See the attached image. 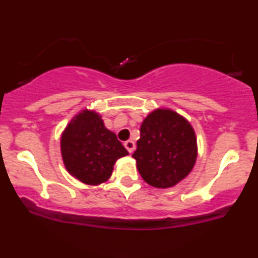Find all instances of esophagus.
I'll return each mask as SVG.
<instances>
[{"instance_id": "obj_1", "label": "esophagus", "mask_w": 258, "mask_h": 258, "mask_svg": "<svg viewBox=\"0 0 258 258\" xmlns=\"http://www.w3.org/2000/svg\"><path fill=\"white\" fill-rule=\"evenodd\" d=\"M123 146H125V148L127 150H128V153H133V150H135V148H136V144H135V142L133 141H131V139H128V141H126L125 143H123Z\"/></svg>"}]
</instances>
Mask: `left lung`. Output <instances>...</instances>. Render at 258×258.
Masks as SVG:
<instances>
[{
  "label": "left lung",
  "instance_id": "obj_1",
  "mask_svg": "<svg viewBox=\"0 0 258 258\" xmlns=\"http://www.w3.org/2000/svg\"><path fill=\"white\" fill-rule=\"evenodd\" d=\"M132 158L148 184L170 188L188 176L197 161V138L190 123L170 109H156L142 123Z\"/></svg>",
  "mask_w": 258,
  "mask_h": 258
}]
</instances>
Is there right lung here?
I'll use <instances>...</instances> for the list:
<instances>
[{"label": "right lung", "mask_w": 258, "mask_h": 258, "mask_svg": "<svg viewBox=\"0 0 258 258\" xmlns=\"http://www.w3.org/2000/svg\"><path fill=\"white\" fill-rule=\"evenodd\" d=\"M61 156L68 172L90 185L105 182L115 161L128 152L97 112L82 110L61 135Z\"/></svg>", "instance_id": "right-lung-1"}]
</instances>
